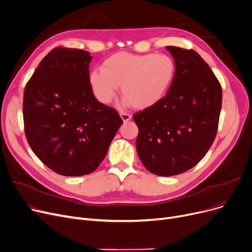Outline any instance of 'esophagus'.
I'll use <instances>...</instances> for the list:
<instances>
[{
	"instance_id": "obj_1",
	"label": "esophagus",
	"mask_w": 252,
	"mask_h": 252,
	"mask_svg": "<svg viewBox=\"0 0 252 252\" xmlns=\"http://www.w3.org/2000/svg\"><path fill=\"white\" fill-rule=\"evenodd\" d=\"M121 117H122V119H123V121H124L125 123H126V122L130 121L131 115H130L129 113H127V112L123 111V112H121Z\"/></svg>"
}]
</instances>
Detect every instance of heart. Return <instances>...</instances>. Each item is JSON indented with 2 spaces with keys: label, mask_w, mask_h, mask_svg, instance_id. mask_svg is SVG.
<instances>
[{
  "label": "heart",
  "mask_w": 252,
  "mask_h": 252,
  "mask_svg": "<svg viewBox=\"0 0 252 252\" xmlns=\"http://www.w3.org/2000/svg\"><path fill=\"white\" fill-rule=\"evenodd\" d=\"M175 61L167 55L119 52L106 59L101 70H93L89 82L97 99L109 103L122 86L126 102L145 109L167 94L176 76Z\"/></svg>",
  "instance_id": "1"
}]
</instances>
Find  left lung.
I'll return each mask as SVG.
<instances>
[{
    "label": "left lung",
    "instance_id": "8db88e82",
    "mask_svg": "<svg viewBox=\"0 0 252 252\" xmlns=\"http://www.w3.org/2000/svg\"><path fill=\"white\" fill-rule=\"evenodd\" d=\"M176 76L167 94L134 114L139 158L150 173L170 177L189 170L205 156L217 136L221 87L197 52L167 46Z\"/></svg>",
    "mask_w": 252,
    "mask_h": 252
}]
</instances>
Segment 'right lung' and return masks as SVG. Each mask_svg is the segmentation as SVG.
<instances>
[{
	"instance_id": "obj_1",
	"label": "right lung",
	"mask_w": 252,
	"mask_h": 252,
	"mask_svg": "<svg viewBox=\"0 0 252 252\" xmlns=\"http://www.w3.org/2000/svg\"><path fill=\"white\" fill-rule=\"evenodd\" d=\"M91 60L88 51L53 49L24 89L26 139L38 159L61 176L93 173L124 123L93 94Z\"/></svg>"
}]
</instances>
